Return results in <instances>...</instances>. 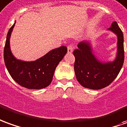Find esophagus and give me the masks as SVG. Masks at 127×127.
<instances>
[{"instance_id": "esophagus-1", "label": "esophagus", "mask_w": 127, "mask_h": 127, "mask_svg": "<svg viewBox=\"0 0 127 127\" xmlns=\"http://www.w3.org/2000/svg\"><path fill=\"white\" fill-rule=\"evenodd\" d=\"M72 51H73V47H72V45H68V53H72Z\"/></svg>"}]
</instances>
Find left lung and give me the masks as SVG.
Segmentation results:
<instances>
[{"mask_svg":"<svg viewBox=\"0 0 127 127\" xmlns=\"http://www.w3.org/2000/svg\"><path fill=\"white\" fill-rule=\"evenodd\" d=\"M107 30L115 33L118 37L117 53L113 62H102L93 54L90 42H80L73 55L75 57L74 72L77 81L83 87L92 90H100L113 82L123 67L125 52L123 31L116 22H112Z\"/></svg>","mask_w":127,"mask_h":127,"instance_id":"8db88e82","label":"left lung"}]
</instances>
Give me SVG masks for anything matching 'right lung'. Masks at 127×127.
<instances>
[{"label": "right lung", "instance_id": "right-lung-1", "mask_svg": "<svg viewBox=\"0 0 127 127\" xmlns=\"http://www.w3.org/2000/svg\"><path fill=\"white\" fill-rule=\"evenodd\" d=\"M16 23V22H15ZM15 23L8 31L4 48V60L9 73L15 81L31 90H39L51 84L59 63L67 53L66 46H60L33 62L17 59L10 48V37Z\"/></svg>", "mask_w": 127, "mask_h": 127}]
</instances>
